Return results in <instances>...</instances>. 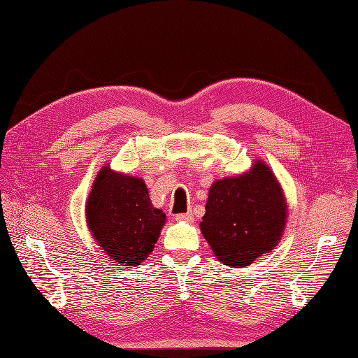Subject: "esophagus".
<instances>
[{
    "label": "esophagus",
    "mask_w": 358,
    "mask_h": 358,
    "mask_svg": "<svg viewBox=\"0 0 358 358\" xmlns=\"http://www.w3.org/2000/svg\"><path fill=\"white\" fill-rule=\"evenodd\" d=\"M177 221H184V222H192L193 221V213L187 212V213H178L176 215Z\"/></svg>",
    "instance_id": "esophagus-1"
}]
</instances>
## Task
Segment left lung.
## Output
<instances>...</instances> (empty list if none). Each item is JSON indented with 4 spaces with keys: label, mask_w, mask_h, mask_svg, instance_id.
I'll return each instance as SVG.
<instances>
[{
    "label": "left lung",
    "mask_w": 358,
    "mask_h": 358,
    "mask_svg": "<svg viewBox=\"0 0 358 358\" xmlns=\"http://www.w3.org/2000/svg\"><path fill=\"white\" fill-rule=\"evenodd\" d=\"M287 201L271 168L256 161L238 177L215 181L209 189L201 234L227 266H248L281 240Z\"/></svg>",
    "instance_id": "obj_1"
}]
</instances>
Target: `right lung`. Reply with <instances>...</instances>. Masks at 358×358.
<instances>
[{
  "mask_svg": "<svg viewBox=\"0 0 358 358\" xmlns=\"http://www.w3.org/2000/svg\"><path fill=\"white\" fill-rule=\"evenodd\" d=\"M165 213L153 208L142 178L103 166L86 205V221L102 250L121 266H137L153 252Z\"/></svg>",
  "mask_w": 358,
  "mask_h": 358,
  "instance_id": "obj_1",
  "label": "right lung"
}]
</instances>
